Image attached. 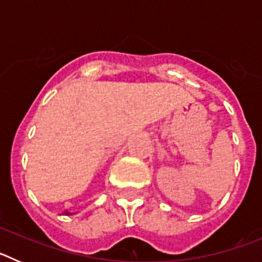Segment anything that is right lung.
<instances>
[{"mask_svg":"<svg viewBox=\"0 0 262 262\" xmlns=\"http://www.w3.org/2000/svg\"><path fill=\"white\" fill-rule=\"evenodd\" d=\"M64 214H67V215H71V212H68V211H66V212H64Z\"/></svg>","mask_w":262,"mask_h":262,"instance_id":"add662e5","label":"right lung"}]
</instances>
